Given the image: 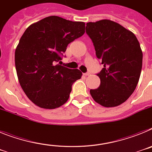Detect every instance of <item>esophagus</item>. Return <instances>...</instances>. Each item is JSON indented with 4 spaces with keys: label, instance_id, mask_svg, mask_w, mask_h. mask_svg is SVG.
I'll use <instances>...</instances> for the list:
<instances>
[{
    "label": "esophagus",
    "instance_id": "obj_1",
    "mask_svg": "<svg viewBox=\"0 0 152 152\" xmlns=\"http://www.w3.org/2000/svg\"><path fill=\"white\" fill-rule=\"evenodd\" d=\"M91 75V73H90V72H86V73L84 74V76H88V75Z\"/></svg>",
    "mask_w": 152,
    "mask_h": 152
}]
</instances>
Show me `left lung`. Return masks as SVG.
Here are the masks:
<instances>
[{
    "mask_svg": "<svg viewBox=\"0 0 152 152\" xmlns=\"http://www.w3.org/2000/svg\"><path fill=\"white\" fill-rule=\"evenodd\" d=\"M97 58L103 64L98 73L100 87L91 90L93 99L105 107L124 103L134 92L142 67V52L131 31L110 20L86 24Z\"/></svg>",
    "mask_w": 152,
    "mask_h": 152,
    "instance_id": "8db88e82",
    "label": "left lung"
}]
</instances>
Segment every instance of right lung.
Instances as JSON below:
<instances>
[{"label":"right lung","instance_id":"obj_1","mask_svg":"<svg viewBox=\"0 0 152 152\" xmlns=\"http://www.w3.org/2000/svg\"><path fill=\"white\" fill-rule=\"evenodd\" d=\"M85 23L57 16L32 24L15 51V66L21 88L31 101L44 109H56L69 98L74 82L82 73L59 64L70 42L83 36Z\"/></svg>","mask_w":152,"mask_h":152}]
</instances>
